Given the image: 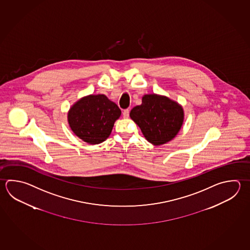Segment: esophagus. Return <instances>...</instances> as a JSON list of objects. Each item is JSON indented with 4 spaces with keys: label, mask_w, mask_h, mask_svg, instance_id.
Here are the masks:
<instances>
[{
    "label": "esophagus",
    "mask_w": 250,
    "mask_h": 250,
    "mask_svg": "<svg viewBox=\"0 0 250 250\" xmlns=\"http://www.w3.org/2000/svg\"><path fill=\"white\" fill-rule=\"evenodd\" d=\"M129 113H130V110H129V109H125V110L123 111V117L125 118H129Z\"/></svg>",
    "instance_id": "esophagus-1"
}]
</instances>
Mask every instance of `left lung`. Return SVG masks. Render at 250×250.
<instances>
[{"mask_svg": "<svg viewBox=\"0 0 250 250\" xmlns=\"http://www.w3.org/2000/svg\"><path fill=\"white\" fill-rule=\"evenodd\" d=\"M130 117L147 142L160 146L178 134L184 121V110L181 105L166 96L145 94L142 104L132 108Z\"/></svg>", "mask_w": 250, "mask_h": 250, "instance_id": "obj_1", "label": "left lung"}]
</instances>
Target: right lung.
I'll use <instances>...</instances> for the list:
<instances>
[{"instance_id": "add662e5", "label": "right lung", "mask_w": 250, "mask_h": 250, "mask_svg": "<svg viewBox=\"0 0 250 250\" xmlns=\"http://www.w3.org/2000/svg\"><path fill=\"white\" fill-rule=\"evenodd\" d=\"M121 116L118 105L104 94H90L79 100L68 112L71 131L82 141L95 145L108 138Z\"/></svg>"}]
</instances>
